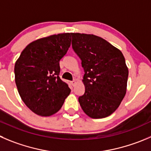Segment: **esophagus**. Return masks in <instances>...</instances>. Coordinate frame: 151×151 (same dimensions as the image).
<instances>
[{
  "mask_svg": "<svg viewBox=\"0 0 151 151\" xmlns=\"http://www.w3.org/2000/svg\"><path fill=\"white\" fill-rule=\"evenodd\" d=\"M70 84H71V85L73 86V87H74L75 84H76V81H70Z\"/></svg>",
  "mask_w": 151,
  "mask_h": 151,
  "instance_id": "obj_1",
  "label": "esophagus"
}]
</instances>
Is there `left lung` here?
I'll list each match as a JSON object with an SVG mask.
<instances>
[{"label": "left lung", "mask_w": 151, "mask_h": 151, "mask_svg": "<svg viewBox=\"0 0 151 151\" xmlns=\"http://www.w3.org/2000/svg\"><path fill=\"white\" fill-rule=\"evenodd\" d=\"M72 47L81 60L84 95L78 101L93 119L111 115L121 104L127 90L128 69L122 52L106 40L90 34L71 33Z\"/></svg>", "instance_id": "8db88e82"}]
</instances>
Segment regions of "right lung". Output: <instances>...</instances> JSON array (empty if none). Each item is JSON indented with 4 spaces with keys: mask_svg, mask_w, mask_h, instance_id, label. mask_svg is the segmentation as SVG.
Returning a JSON list of instances; mask_svg holds the SVG:
<instances>
[{
    "mask_svg": "<svg viewBox=\"0 0 151 151\" xmlns=\"http://www.w3.org/2000/svg\"><path fill=\"white\" fill-rule=\"evenodd\" d=\"M71 44V33L52 35L32 41L15 64L17 88L24 104L37 115L50 116L62 107L70 93L59 77V61Z\"/></svg>",
    "mask_w": 151,
    "mask_h": 151,
    "instance_id": "right-lung-1",
    "label": "right lung"
}]
</instances>
